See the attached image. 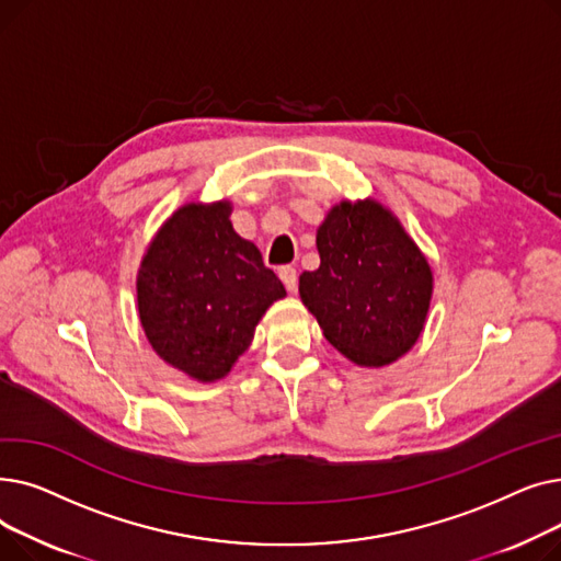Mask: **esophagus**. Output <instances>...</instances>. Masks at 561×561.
<instances>
[{"label":"esophagus","mask_w":561,"mask_h":561,"mask_svg":"<svg viewBox=\"0 0 561 561\" xmlns=\"http://www.w3.org/2000/svg\"><path fill=\"white\" fill-rule=\"evenodd\" d=\"M279 277H282V282H284L288 293H296V288H298V271L293 268V265H282Z\"/></svg>","instance_id":"1"}]
</instances>
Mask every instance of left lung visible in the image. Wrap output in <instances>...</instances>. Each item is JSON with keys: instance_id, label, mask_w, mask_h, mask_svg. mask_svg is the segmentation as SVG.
<instances>
[{"instance_id": "left-lung-1", "label": "left lung", "mask_w": 561, "mask_h": 561, "mask_svg": "<svg viewBox=\"0 0 561 561\" xmlns=\"http://www.w3.org/2000/svg\"><path fill=\"white\" fill-rule=\"evenodd\" d=\"M320 265L300 275L302 305L352 364L381 368L423 334L434 275L427 256L385 204L343 199L316 231Z\"/></svg>"}]
</instances>
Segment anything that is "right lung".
<instances>
[{"mask_svg":"<svg viewBox=\"0 0 561 561\" xmlns=\"http://www.w3.org/2000/svg\"><path fill=\"white\" fill-rule=\"evenodd\" d=\"M229 216V199L180 206L147 245L136 275L147 341L168 366L202 385L233 368L263 313L286 296Z\"/></svg>","mask_w":561,"mask_h":561,"instance_id":"right-lung-1","label":"right lung"}]
</instances>
